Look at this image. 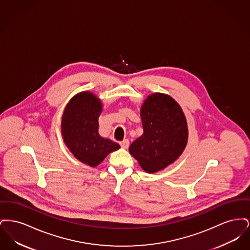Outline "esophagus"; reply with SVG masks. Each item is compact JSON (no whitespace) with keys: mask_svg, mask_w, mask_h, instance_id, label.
I'll return each mask as SVG.
<instances>
[{"mask_svg":"<svg viewBox=\"0 0 250 250\" xmlns=\"http://www.w3.org/2000/svg\"><path fill=\"white\" fill-rule=\"evenodd\" d=\"M120 144H121V146H122L123 148L127 149V148H128V146H129V141H128V140H124L123 142H121V143H120Z\"/></svg>","mask_w":250,"mask_h":250,"instance_id":"esophagus-1","label":"esophagus"}]
</instances>
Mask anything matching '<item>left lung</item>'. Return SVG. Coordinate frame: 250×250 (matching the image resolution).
I'll return each mask as SVG.
<instances>
[{"instance_id": "left-lung-1", "label": "left lung", "mask_w": 250, "mask_h": 250, "mask_svg": "<svg viewBox=\"0 0 250 250\" xmlns=\"http://www.w3.org/2000/svg\"><path fill=\"white\" fill-rule=\"evenodd\" d=\"M143 134L134 141L129 153L149 173L173 163L184 152L188 138L186 116L169 95H149L141 108Z\"/></svg>"}]
</instances>
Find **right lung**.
<instances>
[{
	"mask_svg": "<svg viewBox=\"0 0 250 250\" xmlns=\"http://www.w3.org/2000/svg\"><path fill=\"white\" fill-rule=\"evenodd\" d=\"M102 103L94 94L82 92L72 97L62 117V136L67 148L81 162L99 165L109 153L120 148L118 143L102 138L98 133V117Z\"/></svg>",
	"mask_w": 250,
	"mask_h": 250,
	"instance_id": "add662e5",
	"label": "right lung"
}]
</instances>
